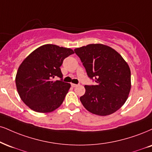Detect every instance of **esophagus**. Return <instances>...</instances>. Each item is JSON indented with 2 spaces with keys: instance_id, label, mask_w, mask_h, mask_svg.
Wrapping results in <instances>:
<instances>
[{
  "instance_id": "obj_1",
  "label": "esophagus",
  "mask_w": 152,
  "mask_h": 152,
  "mask_svg": "<svg viewBox=\"0 0 152 152\" xmlns=\"http://www.w3.org/2000/svg\"><path fill=\"white\" fill-rule=\"evenodd\" d=\"M71 86H72V87H77V85L76 84H73V83H72V84H71Z\"/></svg>"
}]
</instances>
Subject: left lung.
Returning <instances> with one entry per match:
<instances>
[{
    "label": "left lung",
    "mask_w": 152,
    "mask_h": 152,
    "mask_svg": "<svg viewBox=\"0 0 152 152\" xmlns=\"http://www.w3.org/2000/svg\"><path fill=\"white\" fill-rule=\"evenodd\" d=\"M85 67L87 75L96 85H85L80 97L90 113L108 115L122 107L131 89L130 69L113 48L102 44H89L74 50Z\"/></svg>",
    "instance_id": "left-lung-1"
}]
</instances>
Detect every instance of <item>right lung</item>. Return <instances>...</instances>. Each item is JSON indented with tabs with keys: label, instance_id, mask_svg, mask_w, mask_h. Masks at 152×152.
<instances>
[{
	"label": "right lung",
	"instance_id": "1",
	"mask_svg": "<svg viewBox=\"0 0 152 152\" xmlns=\"http://www.w3.org/2000/svg\"><path fill=\"white\" fill-rule=\"evenodd\" d=\"M73 53L71 48L45 44L22 61L15 83L20 98L28 107L39 113H49L61 106L70 84L63 81L60 67L63 60ZM57 76L61 80H55Z\"/></svg>",
	"mask_w": 152,
	"mask_h": 152
}]
</instances>
